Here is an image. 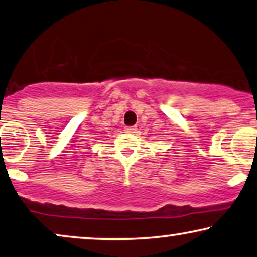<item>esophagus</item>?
Listing matches in <instances>:
<instances>
[{
    "mask_svg": "<svg viewBox=\"0 0 257 257\" xmlns=\"http://www.w3.org/2000/svg\"><path fill=\"white\" fill-rule=\"evenodd\" d=\"M124 130H125V133H135L136 127H125Z\"/></svg>",
    "mask_w": 257,
    "mask_h": 257,
    "instance_id": "1",
    "label": "esophagus"
}]
</instances>
